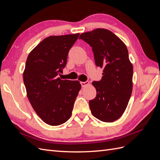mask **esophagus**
I'll return each instance as SVG.
<instances>
[{"instance_id":"1","label":"esophagus","mask_w":160,"mask_h":160,"mask_svg":"<svg viewBox=\"0 0 160 160\" xmlns=\"http://www.w3.org/2000/svg\"><path fill=\"white\" fill-rule=\"evenodd\" d=\"M89 84V81H85V82H81V86L83 87V88H84V87H86V86H88V85Z\"/></svg>"}]
</instances>
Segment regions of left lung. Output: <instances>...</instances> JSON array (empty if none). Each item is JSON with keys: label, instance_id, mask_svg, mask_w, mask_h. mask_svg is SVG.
<instances>
[{"label": "left lung", "instance_id": "obj_1", "mask_svg": "<svg viewBox=\"0 0 160 160\" xmlns=\"http://www.w3.org/2000/svg\"><path fill=\"white\" fill-rule=\"evenodd\" d=\"M92 47L95 64L103 68L102 79L92 83L96 98L89 101L92 114L104 122H113L126 109L133 89V65L125 43L113 32L96 28L81 34Z\"/></svg>", "mask_w": 160, "mask_h": 160}]
</instances>
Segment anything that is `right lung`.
Here are the masks:
<instances>
[{"label":"right lung","instance_id":"1","mask_svg":"<svg viewBox=\"0 0 160 160\" xmlns=\"http://www.w3.org/2000/svg\"><path fill=\"white\" fill-rule=\"evenodd\" d=\"M79 36V33L48 37L30 52L26 61L23 81L27 98L38 117L52 126L70 118L81 88L78 81L57 78Z\"/></svg>","mask_w":160,"mask_h":160}]
</instances>
